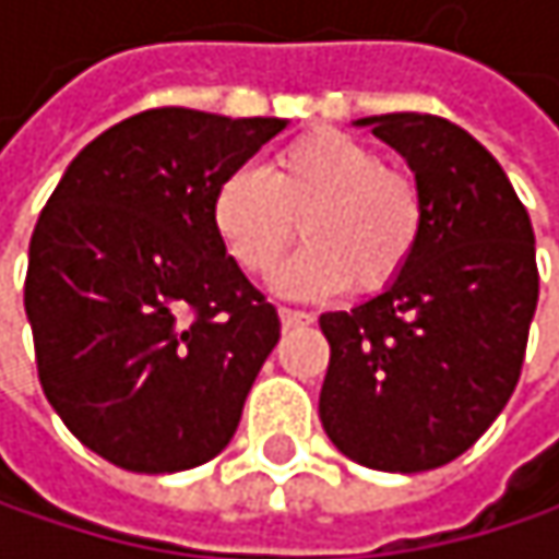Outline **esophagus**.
Instances as JSON below:
<instances>
[{"mask_svg":"<svg viewBox=\"0 0 559 559\" xmlns=\"http://www.w3.org/2000/svg\"><path fill=\"white\" fill-rule=\"evenodd\" d=\"M313 323V313L307 310H290V307H281V326L284 330H294V326H310Z\"/></svg>","mask_w":559,"mask_h":559,"instance_id":"34e87169","label":"esophagus"}]
</instances>
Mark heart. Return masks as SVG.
I'll list each match as a JSON object with an SVG mask.
<instances>
[{
    "instance_id": "1",
    "label": "heart",
    "mask_w": 559,
    "mask_h": 559,
    "mask_svg": "<svg viewBox=\"0 0 559 559\" xmlns=\"http://www.w3.org/2000/svg\"><path fill=\"white\" fill-rule=\"evenodd\" d=\"M210 219L233 255L252 275H275L297 219L307 246L284 265L287 297H330L346 287L372 294L401 278L424 236V193L411 174L389 168L369 142L317 129L284 145L272 174L239 165L219 177Z\"/></svg>"
}]
</instances>
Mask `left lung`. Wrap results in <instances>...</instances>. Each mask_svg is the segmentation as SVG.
I'll use <instances>...</instances> for the list:
<instances>
[{"label":"left lung","instance_id":"8db88e82","mask_svg":"<svg viewBox=\"0 0 559 559\" xmlns=\"http://www.w3.org/2000/svg\"><path fill=\"white\" fill-rule=\"evenodd\" d=\"M424 193V236L372 300L320 317V420L343 456L424 473L466 453L518 385L537 310L534 229L502 165L440 116L356 119Z\"/></svg>","mask_w":559,"mask_h":559}]
</instances>
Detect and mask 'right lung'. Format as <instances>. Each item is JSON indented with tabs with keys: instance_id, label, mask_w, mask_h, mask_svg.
Listing matches in <instances>:
<instances>
[{
	"instance_id": "right-lung-1",
	"label": "right lung",
	"mask_w": 559,
	"mask_h": 559,
	"mask_svg": "<svg viewBox=\"0 0 559 559\" xmlns=\"http://www.w3.org/2000/svg\"><path fill=\"white\" fill-rule=\"evenodd\" d=\"M284 119L148 109L63 170L28 246L38 379L70 433L129 473H180L233 440L281 336L226 255L210 200Z\"/></svg>"
}]
</instances>
